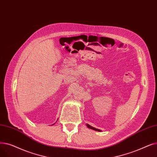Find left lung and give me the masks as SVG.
Returning a JSON list of instances; mask_svg holds the SVG:
<instances>
[{"mask_svg": "<svg viewBox=\"0 0 157 157\" xmlns=\"http://www.w3.org/2000/svg\"><path fill=\"white\" fill-rule=\"evenodd\" d=\"M86 125H87V127H88L89 128H90V129L94 130H95V131H98V132H101V130H100V129H97V128H95L93 127V126H90V125H89V124H86Z\"/></svg>", "mask_w": 157, "mask_h": 157, "instance_id": "left-lung-1", "label": "left lung"}]
</instances>
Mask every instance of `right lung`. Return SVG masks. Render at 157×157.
Instances as JSON below:
<instances>
[{
  "label": "right lung",
  "instance_id": "1",
  "mask_svg": "<svg viewBox=\"0 0 157 157\" xmlns=\"http://www.w3.org/2000/svg\"><path fill=\"white\" fill-rule=\"evenodd\" d=\"M54 124H55V123H54ZM53 124H52V125H53Z\"/></svg>",
  "mask_w": 157,
  "mask_h": 157
}]
</instances>
